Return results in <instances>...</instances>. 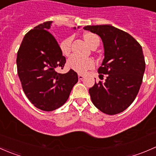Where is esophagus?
<instances>
[{
	"label": "esophagus",
	"mask_w": 156,
	"mask_h": 156,
	"mask_svg": "<svg viewBox=\"0 0 156 156\" xmlns=\"http://www.w3.org/2000/svg\"><path fill=\"white\" fill-rule=\"evenodd\" d=\"M78 79H79V80H82L83 78H84V75H81V74H78Z\"/></svg>",
	"instance_id": "obj_1"
}]
</instances>
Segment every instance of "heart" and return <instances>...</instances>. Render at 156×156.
Segmentation results:
<instances>
[{"label":"heart","mask_w":156,"mask_h":156,"mask_svg":"<svg viewBox=\"0 0 156 156\" xmlns=\"http://www.w3.org/2000/svg\"><path fill=\"white\" fill-rule=\"evenodd\" d=\"M84 39L90 47L95 41L99 40L98 37L95 34L90 32L84 34ZM72 40H73V37L71 36L62 40L59 44V48L64 56H67L70 54ZM66 66L68 69H72L78 73L84 74L87 70L92 69L94 66V62L93 59L90 58H82L76 55H72L67 60Z\"/></svg>","instance_id":"1"}]
</instances>
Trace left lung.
<instances>
[{
  "label": "left lung",
  "mask_w": 156,
  "mask_h": 156,
  "mask_svg": "<svg viewBox=\"0 0 156 156\" xmlns=\"http://www.w3.org/2000/svg\"><path fill=\"white\" fill-rule=\"evenodd\" d=\"M84 30L101 37L104 59L98 69L107 75L89 89L91 100L98 109L108 115L125 111L136 98L145 72L142 47L130 34L111 25L87 26Z\"/></svg>",
  "instance_id": "obj_1"
}]
</instances>
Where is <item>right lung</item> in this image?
I'll return each mask as SVG.
<instances>
[{"mask_svg": "<svg viewBox=\"0 0 156 156\" xmlns=\"http://www.w3.org/2000/svg\"><path fill=\"white\" fill-rule=\"evenodd\" d=\"M52 23L45 22L29 31L16 58L17 72L26 97L35 107L47 112L62 106L78 81V74L72 69L65 74L56 72L63 69L66 57L49 32Z\"/></svg>", "mask_w": 156, "mask_h": 156, "instance_id": "1", "label": "right lung"}]
</instances>
